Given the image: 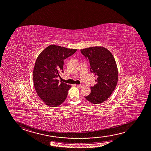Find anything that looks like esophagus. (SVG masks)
<instances>
[{
	"label": "esophagus",
	"mask_w": 151,
	"mask_h": 151,
	"mask_svg": "<svg viewBox=\"0 0 151 151\" xmlns=\"http://www.w3.org/2000/svg\"><path fill=\"white\" fill-rule=\"evenodd\" d=\"M76 86L78 88H82L83 85H77Z\"/></svg>",
	"instance_id": "34e87169"
}]
</instances>
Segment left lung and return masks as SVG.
<instances>
[{"label":"left lung","instance_id":"obj_1","mask_svg":"<svg viewBox=\"0 0 151 151\" xmlns=\"http://www.w3.org/2000/svg\"><path fill=\"white\" fill-rule=\"evenodd\" d=\"M90 64L91 72L96 77V84L91 87V91L85 98L93 104H101L111 95L118 81V69L114 56L101 46L81 50Z\"/></svg>","mask_w":151,"mask_h":151}]
</instances>
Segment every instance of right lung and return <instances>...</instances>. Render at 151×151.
<instances>
[{
  "mask_svg": "<svg viewBox=\"0 0 151 151\" xmlns=\"http://www.w3.org/2000/svg\"><path fill=\"white\" fill-rule=\"evenodd\" d=\"M77 49L51 45L37 57L33 70L35 89L40 99L48 106H58L66 99L71 86L57 79L63 73L64 60L74 54Z\"/></svg>",
  "mask_w": 151,
  "mask_h": 151,
  "instance_id": "obj_1",
  "label": "right lung"
}]
</instances>
